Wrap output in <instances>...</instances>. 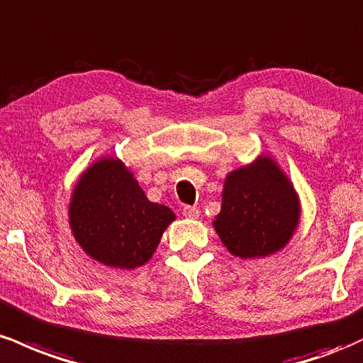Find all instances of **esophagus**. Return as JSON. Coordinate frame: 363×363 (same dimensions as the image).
Segmentation results:
<instances>
[{
	"label": "esophagus",
	"mask_w": 363,
	"mask_h": 363,
	"mask_svg": "<svg viewBox=\"0 0 363 363\" xmlns=\"http://www.w3.org/2000/svg\"><path fill=\"white\" fill-rule=\"evenodd\" d=\"M183 216L189 219H197L199 216H201V211L197 209V207H190V206H185L183 207Z\"/></svg>",
	"instance_id": "obj_1"
}]
</instances>
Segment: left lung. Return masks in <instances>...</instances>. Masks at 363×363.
Returning a JSON list of instances; mask_svg holds the SVG:
<instances>
[{"label":"left lung","instance_id":"1","mask_svg":"<svg viewBox=\"0 0 363 363\" xmlns=\"http://www.w3.org/2000/svg\"><path fill=\"white\" fill-rule=\"evenodd\" d=\"M298 192L278 161L260 154L226 174L213 226L230 254L264 259L283 250L298 228Z\"/></svg>","mask_w":363,"mask_h":363}]
</instances>
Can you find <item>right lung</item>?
Instances as JSON below:
<instances>
[{
    "instance_id": "add662e5",
    "label": "right lung",
    "mask_w": 363,
    "mask_h": 363,
    "mask_svg": "<svg viewBox=\"0 0 363 363\" xmlns=\"http://www.w3.org/2000/svg\"><path fill=\"white\" fill-rule=\"evenodd\" d=\"M174 219L169 207L149 201L116 156H101L80 173L68 206V225L85 254L125 271L149 262Z\"/></svg>"
}]
</instances>
